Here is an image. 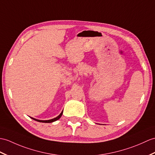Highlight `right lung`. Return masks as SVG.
<instances>
[{"label":"right lung","instance_id":"1","mask_svg":"<svg viewBox=\"0 0 155 155\" xmlns=\"http://www.w3.org/2000/svg\"><path fill=\"white\" fill-rule=\"evenodd\" d=\"M63 111V110L62 111H61V113L57 117H55V118H53V119H51V120H37V119H35V118H34V117H31V118L33 119L34 120H35V121H39V122H42V123H52V122L55 121L59 120V119L61 117V116H62Z\"/></svg>","mask_w":155,"mask_h":155}]
</instances>
